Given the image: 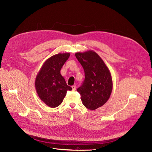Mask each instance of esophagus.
I'll list each match as a JSON object with an SVG mask.
<instances>
[{
    "instance_id": "1",
    "label": "esophagus",
    "mask_w": 152,
    "mask_h": 152,
    "mask_svg": "<svg viewBox=\"0 0 152 152\" xmlns=\"http://www.w3.org/2000/svg\"><path fill=\"white\" fill-rule=\"evenodd\" d=\"M72 90H73V91H76V85L72 86Z\"/></svg>"
}]
</instances>
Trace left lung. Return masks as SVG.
Masks as SVG:
<instances>
[{
  "label": "left lung",
  "mask_w": 152,
  "mask_h": 152,
  "mask_svg": "<svg viewBox=\"0 0 152 152\" xmlns=\"http://www.w3.org/2000/svg\"><path fill=\"white\" fill-rule=\"evenodd\" d=\"M75 56L83 67L85 80L77 89L83 105L95 110L104 105L113 89L111 75L101 58L93 51L76 53Z\"/></svg>",
  "instance_id": "8db88e82"
}]
</instances>
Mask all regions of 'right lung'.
Returning a JSON list of instances; mask_svg holds the SVG:
<instances>
[{
  "instance_id": "right-lung-1",
  "label": "right lung",
  "mask_w": 152,
  "mask_h": 152,
  "mask_svg": "<svg viewBox=\"0 0 152 152\" xmlns=\"http://www.w3.org/2000/svg\"><path fill=\"white\" fill-rule=\"evenodd\" d=\"M69 56V53L51 56L45 61L36 77L35 85L38 95L51 108L59 106L67 92L72 89L60 74V70Z\"/></svg>"
}]
</instances>
